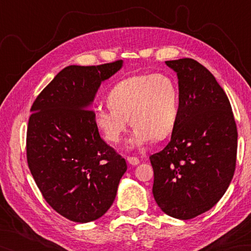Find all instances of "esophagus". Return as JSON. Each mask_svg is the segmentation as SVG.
<instances>
[{"label":"esophagus","mask_w":251,"mask_h":251,"mask_svg":"<svg viewBox=\"0 0 251 251\" xmlns=\"http://www.w3.org/2000/svg\"><path fill=\"white\" fill-rule=\"evenodd\" d=\"M127 162H128L130 165H134V166H136V165H138L140 163L139 158L136 157V156H127Z\"/></svg>","instance_id":"obj_1"}]
</instances>
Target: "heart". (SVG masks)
Masks as SVG:
<instances>
[{
    "instance_id": "obj_1",
    "label": "heart",
    "mask_w": 251,
    "mask_h": 251,
    "mask_svg": "<svg viewBox=\"0 0 251 251\" xmlns=\"http://www.w3.org/2000/svg\"><path fill=\"white\" fill-rule=\"evenodd\" d=\"M108 108L95 109L94 122L103 139L117 143L130 125V147H140L172 134L179 114V93L164 73L137 74L117 83L106 97Z\"/></svg>"
}]
</instances>
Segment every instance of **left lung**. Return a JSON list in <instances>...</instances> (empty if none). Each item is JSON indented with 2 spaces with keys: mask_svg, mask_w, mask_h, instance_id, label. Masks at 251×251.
<instances>
[{
  "mask_svg": "<svg viewBox=\"0 0 251 251\" xmlns=\"http://www.w3.org/2000/svg\"><path fill=\"white\" fill-rule=\"evenodd\" d=\"M177 73L179 114L172 139L150 156L153 195L165 214L189 220L214 207L236 166L231 103L209 70L191 58L165 61Z\"/></svg>",
  "mask_w": 251,
  "mask_h": 251,
  "instance_id": "obj_1",
  "label": "left lung"
}]
</instances>
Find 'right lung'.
Masks as SVG:
<instances>
[{
    "mask_svg": "<svg viewBox=\"0 0 251 251\" xmlns=\"http://www.w3.org/2000/svg\"><path fill=\"white\" fill-rule=\"evenodd\" d=\"M122 60L100 66H69L42 90L31 106L26 161L49 205L67 219H99L115 200L127 165L101 139L89 109L101 82Z\"/></svg>",
    "mask_w": 251,
    "mask_h": 251,
    "instance_id": "obj_1",
    "label": "right lung"
}]
</instances>
